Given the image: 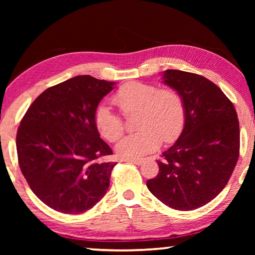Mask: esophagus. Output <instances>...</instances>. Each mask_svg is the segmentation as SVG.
Listing matches in <instances>:
<instances>
[{"label":"esophagus","instance_id":"1","mask_svg":"<svg viewBox=\"0 0 255 255\" xmlns=\"http://www.w3.org/2000/svg\"><path fill=\"white\" fill-rule=\"evenodd\" d=\"M126 162L136 164V165H141V164H143V161H141V159H127Z\"/></svg>","mask_w":255,"mask_h":255}]
</instances>
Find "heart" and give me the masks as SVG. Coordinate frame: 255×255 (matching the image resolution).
Instances as JSON below:
<instances>
[{
    "instance_id": "b5f03b06",
    "label": "heart",
    "mask_w": 255,
    "mask_h": 255,
    "mask_svg": "<svg viewBox=\"0 0 255 255\" xmlns=\"http://www.w3.org/2000/svg\"><path fill=\"white\" fill-rule=\"evenodd\" d=\"M112 102L125 117L137 115V132L125 137L116 146L118 156L124 159H138L150 154L164 143H172L182 131L184 105L180 94L173 89H158L144 82H129L112 96ZM94 126L109 141L123 136L125 126L122 117L109 107L100 105L94 110Z\"/></svg>"
}]
</instances>
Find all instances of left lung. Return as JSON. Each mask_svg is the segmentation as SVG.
<instances>
[{"mask_svg":"<svg viewBox=\"0 0 255 255\" xmlns=\"http://www.w3.org/2000/svg\"><path fill=\"white\" fill-rule=\"evenodd\" d=\"M184 105V127L158 159V174L146 184L175 210L200 208L226 187L240 155V124L234 106L206 77L178 70L163 73Z\"/></svg>","mask_w":255,"mask_h":255,"instance_id":"obj_1","label":"left lung"}]
</instances>
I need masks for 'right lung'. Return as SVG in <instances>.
<instances>
[{
    "mask_svg": "<svg viewBox=\"0 0 255 255\" xmlns=\"http://www.w3.org/2000/svg\"><path fill=\"white\" fill-rule=\"evenodd\" d=\"M115 82L72 77L45 90L16 132L20 170L34 195L64 214H82L106 195L112 149L100 138L93 115Z\"/></svg>",
    "mask_w": 255,
    "mask_h": 255,
    "instance_id": "right-lung-1",
    "label": "right lung"
}]
</instances>
